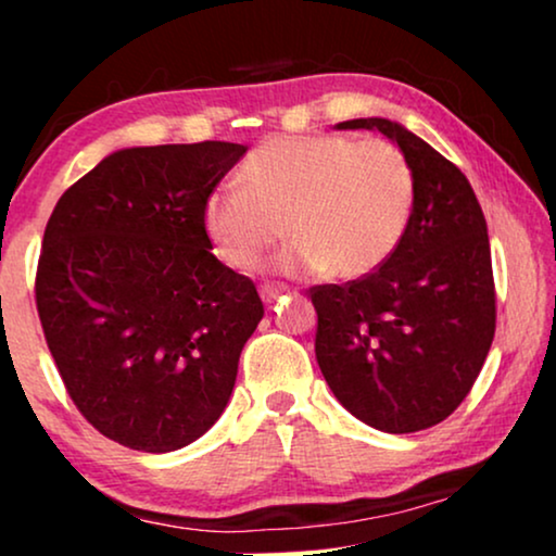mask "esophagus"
Here are the masks:
<instances>
[{
  "label": "esophagus",
  "instance_id": "34e87169",
  "mask_svg": "<svg viewBox=\"0 0 556 556\" xmlns=\"http://www.w3.org/2000/svg\"><path fill=\"white\" fill-rule=\"evenodd\" d=\"M286 291H288L286 286H263L261 288V299H263V303H268V306H270V303H276Z\"/></svg>",
  "mask_w": 556,
  "mask_h": 556
}]
</instances>
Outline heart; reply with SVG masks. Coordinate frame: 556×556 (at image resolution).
Wrapping results in <instances>:
<instances>
[{"mask_svg": "<svg viewBox=\"0 0 556 556\" xmlns=\"http://www.w3.org/2000/svg\"><path fill=\"white\" fill-rule=\"evenodd\" d=\"M240 185L212 189L202 223L232 270H250L286 232V276L329 270L364 278L390 261L415 207L407 159L390 141L346 136H278L242 164Z\"/></svg>", "mask_w": 556, "mask_h": 556, "instance_id": "b5f03b06", "label": "heart"}]
</instances>
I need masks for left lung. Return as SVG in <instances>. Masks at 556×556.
<instances>
[{"label":"left lung","mask_w":556,"mask_h":556,"mask_svg":"<svg viewBox=\"0 0 556 556\" xmlns=\"http://www.w3.org/2000/svg\"><path fill=\"white\" fill-rule=\"evenodd\" d=\"M337 128H369L397 143L413 169L415 207L382 268L311 288L316 362L333 397L369 428H432L466 400L496 331L483 210L466 174L397 121Z\"/></svg>","instance_id":"left-lung-1"}]
</instances>
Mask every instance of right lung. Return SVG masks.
Instances as JSON below:
<instances>
[{"label": "right lung", "mask_w": 556, "mask_h": 556, "mask_svg": "<svg viewBox=\"0 0 556 556\" xmlns=\"http://www.w3.org/2000/svg\"><path fill=\"white\" fill-rule=\"evenodd\" d=\"M248 147L113 151L60 197L37 263V314L83 417L143 453L202 438L263 318L255 283L212 255L202 210Z\"/></svg>", "instance_id": "right-lung-1"}]
</instances>
